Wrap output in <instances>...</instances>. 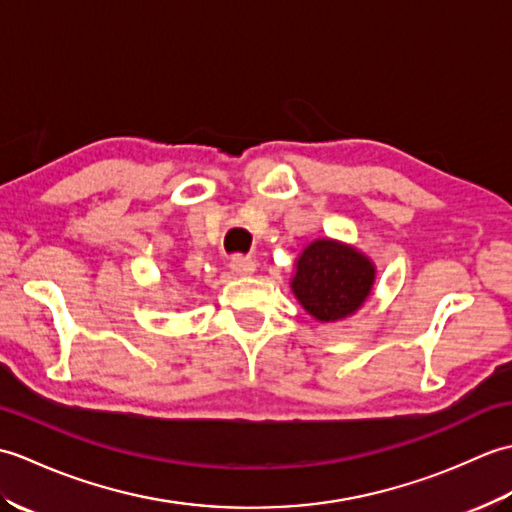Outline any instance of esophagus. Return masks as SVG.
I'll use <instances>...</instances> for the list:
<instances>
[{"label": "esophagus", "mask_w": 512, "mask_h": 512, "mask_svg": "<svg viewBox=\"0 0 512 512\" xmlns=\"http://www.w3.org/2000/svg\"><path fill=\"white\" fill-rule=\"evenodd\" d=\"M228 266H231L233 273L239 275V277H250V275L255 273V268H257L253 259L244 257V255H235V257L231 259V264H228Z\"/></svg>", "instance_id": "34e87169"}]
</instances>
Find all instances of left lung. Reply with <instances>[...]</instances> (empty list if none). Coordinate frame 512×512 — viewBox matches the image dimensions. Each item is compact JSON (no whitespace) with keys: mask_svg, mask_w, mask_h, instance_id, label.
<instances>
[{"mask_svg":"<svg viewBox=\"0 0 512 512\" xmlns=\"http://www.w3.org/2000/svg\"><path fill=\"white\" fill-rule=\"evenodd\" d=\"M376 266L361 250L339 239L319 237L301 250L290 290L312 319L336 323L365 306Z\"/></svg>","mask_w":512,"mask_h":512,"instance_id":"8db88e82","label":"left lung"}]
</instances>
